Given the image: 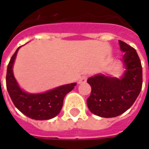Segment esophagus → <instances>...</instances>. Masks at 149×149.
Segmentation results:
<instances>
[{"label": "esophagus", "mask_w": 149, "mask_h": 149, "mask_svg": "<svg viewBox=\"0 0 149 149\" xmlns=\"http://www.w3.org/2000/svg\"><path fill=\"white\" fill-rule=\"evenodd\" d=\"M87 79H88V76L87 75H83L82 77L79 79V84H82L84 82H85L86 80H87Z\"/></svg>", "instance_id": "obj_1"}]
</instances>
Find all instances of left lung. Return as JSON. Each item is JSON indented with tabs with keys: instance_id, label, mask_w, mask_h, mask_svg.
Segmentation results:
<instances>
[{
	"instance_id": "obj_1",
	"label": "left lung",
	"mask_w": 149,
	"mask_h": 149,
	"mask_svg": "<svg viewBox=\"0 0 149 149\" xmlns=\"http://www.w3.org/2000/svg\"><path fill=\"white\" fill-rule=\"evenodd\" d=\"M120 49L124 52L123 61L126 70L121 79L98 74L89 78L91 94L87 105L91 113L103 118L118 116L134 104L140 93L143 70L135 49L119 40Z\"/></svg>"
}]
</instances>
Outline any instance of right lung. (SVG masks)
Wrapping results in <instances>:
<instances>
[{
    "mask_svg": "<svg viewBox=\"0 0 149 149\" xmlns=\"http://www.w3.org/2000/svg\"><path fill=\"white\" fill-rule=\"evenodd\" d=\"M20 48V47H19ZM19 48L10 58L6 72V89L15 106L27 117L46 120L55 117L61 110L64 98L76 83L62 85L42 94H28L20 89L13 74L12 67Z\"/></svg>",
    "mask_w": 149,
    "mask_h": 149,
    "instance_id": "obj_1",
    "label": "right lung"
}]
</instances>
